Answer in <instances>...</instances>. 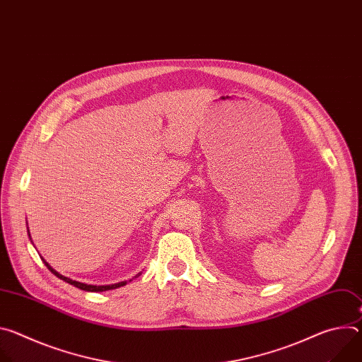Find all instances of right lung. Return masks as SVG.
Returning <instances> with one entry per match:
<instances>
[{
    "instance_id": "1",
    "label": "right lung",
    "mask_w": 362,
    "mask_h": 362,
    "mask_svg": "<svg viewBox=\"0 0 362 362\" xmlns=\"http://www.w3.org/2000/svg\"><path fill=\"white\" fill-rule=\"evenodd\" d=\"M44 261V259H42ZM44 264H45V267L53 272L57 278H60V279H63L64 282H67V284H70V285H73V286H76V288H78V289H81V291H88V292H103V291H110V289H116V288H120V286H123V285H126L127 284V281H123V282H119V284H113V285H101V286H95V285H87V284H81V282H77V281H73V279H70V278H66V276H63V275H60L59 272H56L53 268H51L45 261H44ZM140 275V274H139ZM137 275V276H139ZM136 278V276H134Z\"/></svg>"
}]
</instances>
